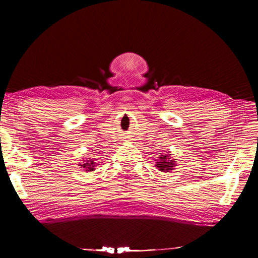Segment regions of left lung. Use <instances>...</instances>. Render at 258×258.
I'll return each instance as SVG.
<instances>
[{"label": "left lung", "mask_w": 258, "mask_h": 258, "mask_svg": "<svg viewBox=\"0 0 258 258\" xmlns=\"http://www.w3.org/2000/svg\"><path fill=\"white\" fill-rule=\"evenodd\" d=\"M156 160V159H154ZM155 166L159 169L160 172L164 173H169L174 171L176 165V160L173 158L171 152H167V154H159L158 159L155 161Z\"/></svg>", "instance_id": "1"}]
</instances>
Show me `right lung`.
<instances>
[{
	"label": "right lung",
	"mask_w": 258,
	"mask_h": 258,
	"mask_svg": "<svg viewBox=\"0 0 258 258\" xmlns=\"http://www.w3.org/2000/svg\"><path fill=\"white\" fill-rule=\"evenodd\" d=\"M78 166H81V168L84 169V172H92L95 169L97 164H95V161L93 159L90 160V158H86L82 164H78Z\"/></svg>",
	"instance_id": "add662e5"
}]
</instances>
